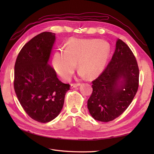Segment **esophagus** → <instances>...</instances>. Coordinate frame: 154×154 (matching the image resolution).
Wrapping results in <instances>:
<instances>
[{"mask_svg": "<svg viewBox=\"0 0 154 154\" xmlns=\"http://www.w3.org/2000/svg\"><path fill=\"white\" fill-rule=\"evenodd\" d=\"M81 84L80 83H71V88H76L78 86H80Z\"/></svg>", "mask_w": 154, "mask_h": 154, "instance_id": "34e87169", "label": "esophagus"}]
</instances>
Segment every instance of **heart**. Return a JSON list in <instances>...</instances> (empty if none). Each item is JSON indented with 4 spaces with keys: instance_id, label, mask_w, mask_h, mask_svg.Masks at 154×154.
Instances as JSON below:
<instances>
[{
    "instance_id": "obj_1",
    "label": "heart",
    "mask_w": 154,
    "mask_h": 154,
    "mask_svg": "<svg viewBox=\"0 0 154 154\" xmlns=\"http://www.w3.org/2000/svg\"><path fill=\"white\" fill-rule=\"evenodd\" d=\"M109 54L110 46L103 40L71 39L67 42L64 51L54 53L53 66L64 80L71 78L77 63L80 76L93 78L103 71Z\"/></svg>"
}]
</instances>
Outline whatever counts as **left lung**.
<instances>
[{
    "label": "left lung",
    "mask_w": 154,
    "mask_h": 154,
    "mask_svg": "<svg viewBox=\"0 0 154 154\" xmlns=\"http://www.w3.org/2000/svg\"><path fill=\"white\" fill-rule=\"evenodd\" d=\"M139 76L138 65L132 51L118 39L110 62L92 81V92L87 101L92 117L109 122L122 114L136 94Z\"/></svg>",
    "instance_id": "left-lung-1"
}]
</instances>
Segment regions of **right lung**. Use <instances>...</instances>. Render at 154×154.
Returning <instances> with one entry per match:
<instances>
[{"label":"right lung","mask_w":154,"mask_h":154,"mask_svg":"<svg viewBox=\"0 0 154 154\" xmlns=\"http://www.w3.org/2000/svg\"><path fill=\"white\" fill-rule=\"evenodd\" d=\"M55 33L43 32L26 43L15 64L14 88L22 108L31 118L48 123L57 118L70 85L60 82L48 63Z\"/></svg>","instance_id":"obj_1"}]
</instances>
